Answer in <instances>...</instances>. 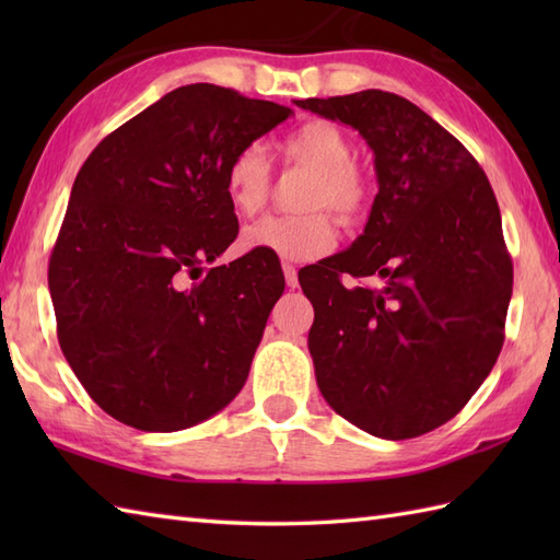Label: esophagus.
I'll use <instances>...</instances> for the list:
<instances>
[{
  "label": "esophagus",
  "instance_id": "34e87169",
  "mask_svg": "<svg viewBox=\"0 0 560 560\" xmlns=\"http://www.w3.org/2000/svg\"><path fill=\"white\" fill-rule=\"evenodd\" d=\"M281 269H283V277H287V287L289 289L299 287V269H295L293 265H289V261H283Z\"/></svg>",
  "mask_w": 560,
  "mask_h": 560
}]
</instances>
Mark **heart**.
<instances>
[{
    "label": "heart",
    "instance_id": "b5f03b06",
    "mask_svg": "<svg viewBox=\"0 0 560 560\" xmlns=\"http://www.w3.org/2000/svg\"><path fill=\"white\" fill-rule=\"evenodd\" d=\"M279 151L287 165L307 173L293 217H267L247 225L241 235L245 253H269L291 261H311L337 245V225L359 223L371 209V183L353 163V144L341 127L311 120L281 139ZM223 189L237 217L249 219L267 205L271 165L265 149L247 144L225 165Z\"/></svg>",
    "mask_w": 560,
    "mask_h": 560
}]
</instances>
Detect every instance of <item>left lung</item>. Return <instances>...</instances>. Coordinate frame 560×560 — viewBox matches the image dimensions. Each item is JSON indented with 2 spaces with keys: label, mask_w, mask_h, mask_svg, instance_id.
I'll list each match as a JSON object with an SVG mask.
<instances>
[{
  "label": "left lung",
  "mask_w": 560,
  "mask_h": 560,
  "mask_svg": "<svg viewBox=\"0 0 560 560\" xmlns=\"http://www.w3.org/2000/svg\"><path fill=\"white\" fill-rule=\"evenodd\" d=\"M295 105L359 129L377 173L363 235L299 273L315 307L307 349L317 387L365 433L423 435L462 411L503 349L513 261L491 183L447 129L397 93ZM343 272L378 283L343 288Z\"/></svg>",
  "instance_id": "left-lung-1"
}]
</instances>
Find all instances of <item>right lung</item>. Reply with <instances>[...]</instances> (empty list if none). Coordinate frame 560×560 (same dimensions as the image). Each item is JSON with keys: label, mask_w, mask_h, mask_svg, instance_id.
I'll use <instances>...</instances> for the list:
<instances>
[{"label": "right lung", "mask_w": 560, "mask_h": 560, "mask_svg": "<svg viewBox=\"0 0 560 560\" xmlns=\"http://www.w3.org/2000/svg\"><path fill=\"white\" fill-rule=\"evenodd\" d=\"M291 113L189 83L117 127L81 165L47 283L67 363L120 423L183 431L243 389L283 273L265 253L207 273L205 261L237 235L225 165Z\"/></svg>", "instance_id": "1"}]
</instances>
